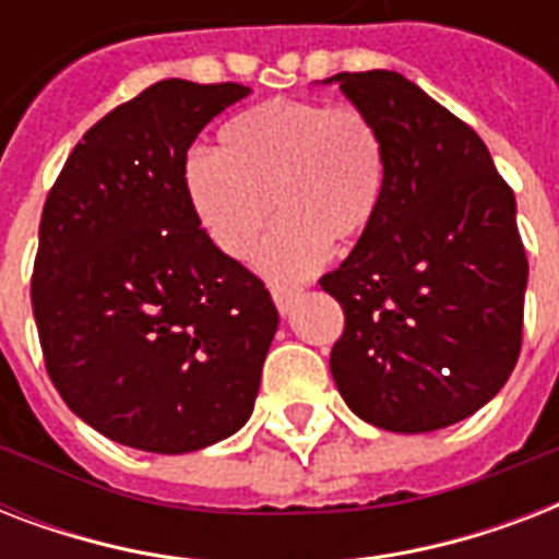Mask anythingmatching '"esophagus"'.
<instances>
[{
	"mask_svg": "<svg viewBox=\"0 0 559 559\" xmlns=\"http://www.w3.org/2000/svg\"><path fill=\"white\" fill-rule=\"evenodd\" d=\"M301 296V289H293V287H281V284H272V301L278 307V313H289L293 305H296V298Z\"/></svg>",
	"mask_w": 559,
	"mask_h": 559,
	"instance_id": "34e87169",
	"label": "esophagus"
}]
</instances>
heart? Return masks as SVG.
<instances>
[{"label": "heart", "instance_id": "b5f03b06", "mask_svg": "<svg viewBox=\"0 0 559 559\" xmlns=\"http://www.w3.org/2000/svg\"><path fill=\"white\" fill-rule=\"evenodd\" d=\"M193 217L217 252L246 258L270 219L258 266L298 281L324 261L328 240L348 243L371 226L382 193V142L357 107L266 100L231 118L217 153L186 165Z\"/></svg>", "mask_w": 559, "mask_h": 559}]
</instances>
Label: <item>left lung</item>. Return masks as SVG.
<instances>
[{"label":"left lung","instance_id":"1","mask_svg":"<svg viewBox=\"0 0 559 559\" xmlns=\"http://www.w3.org/2000/svg\"><path fill=\"white\" fill-rule=\"evenodd\" d=\"M382 142L371 226L319 284L345 310L331 373L354 415L432 432L496 397L522 348L528 258L485 142L403 74L340 72Z\"/></svg>","mask_w":559,"mask_h":559}]
</instances>
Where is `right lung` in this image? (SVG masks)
Returning a JSON list of instances; mask_svg holds the SVG:
<instances>
[{
  "instance_id": "1",
  "label": "right lung",
  "mask_w": 559,
  "mask_h": 559,
  "mask_svg": "<svg viewBox=\"0 0 559 559\" xmlns=\"http://www.w3.org/2000/svg\"><path fill=\"white\" fill-rule=\"evenodd\" d=\"M249 95L170 78L90 127L39 219L31 305L48 377L112 441L179 455L249 420L278 310L214 249L186 193L188 147Z\"/></svg>"
}]
</instances>
